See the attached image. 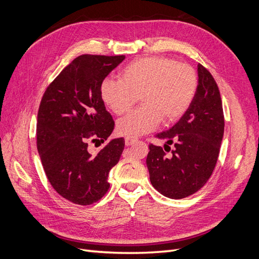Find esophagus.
<instances>
[{"label": "esophagus", "instance_id": "esophagus-1", "mask_svg": "<svg viewBox=\"0 0 259 259\" xmlns=\"http://www.w3.org/2000/svg\"><path fill=\"white\" fill-rule=\"evenodd\" d=\"M137 142V139L136 138H134V137H126L125 138V145L126 146H131V145H133V144H135Z\"/></svg>", "mask_w": 259, "mask_h": 259}]
</instances>
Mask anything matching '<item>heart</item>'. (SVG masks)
Here are the masks:
<instances>
[{
    "label": "heart",
    "mask_w": 259,
    "mask_h": 259,
    "mask_svg": "<svg viewBox=\"0 0 259 259\" xmlns=\"http://www.w3.org/2000/svg\"><path fill=\"white\" fill-rule=\"evenodd\" d=\"M198 90V75L187 64L162 56L145 57L130 62L120 72V80L106 77L99 93L105 105L122 115L138 97L142 107L116 123L120 134L138 137L153 131L163 120L173 123L190 108Z\"/></svg>",
    "instance_id": "1"
}]
</instances>
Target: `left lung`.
<instances>
[{"label":"left lung","instance_id":"8db88e82","mask_svg":"<svg viewBox=\"0 0 259 259\" xmlns=\"http://www.w3.org/2000/svg\"><path fill=\"white\" fill-rule=\"evenodd\" d=\"M198 75V90L190 108L173 127L155 135L166 140V151L169 144L175 145L172 155L167 157L160 146L149 145L150 182L170 199H183L200 190L213 173L221 150L225 128L221 93L213 75L201 64Z\"/></svg>","mask_w":259,"mask_h":259}]
</instances>
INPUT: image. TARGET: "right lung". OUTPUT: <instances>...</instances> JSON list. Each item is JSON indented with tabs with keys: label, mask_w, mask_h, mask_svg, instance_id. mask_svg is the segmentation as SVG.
I'll return each instance as SVG.
<instances>
[{
	"label": "right lung",
	"mask_w": 259,
	"mask_h": 259,
	"mask_svg": "<svg viewBox=\"0 0 259 259\" xmlns=\"http://www.w3.org/2000/svg\"><path fill=\"white\" fill-rule=\"evenodd\" d=\"M124 58L76 57L48 86L38 107L36 147L46 177L75 204L90 205L104 197L110 187L109 171L124 150V138L109 140L96 154L88 149L90 143H105L114 130L99 86Z\"/></svg>",
	"instance_id": "add662e5"
}]
</instances>
